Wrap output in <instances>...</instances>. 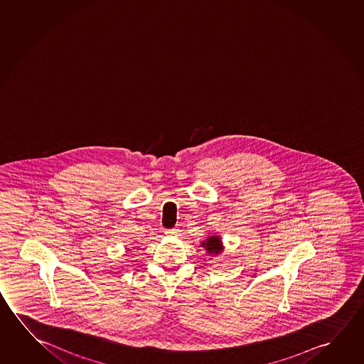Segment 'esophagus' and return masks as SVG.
<instances>
[{"instance_id": "esophagus-1", "label": "esophagus", "mask_w": 364, "mask_h": 364, "mask_svg": "<svg viewBox=\"0 0 364 364\" xmlns=\"http://www.w3.org/2000/svg\"><path fill=\"white\" fill-rule=\"evenodd\" d=\"M178 230H176V228H173V230H166V235H178V233H179V232H178Z\"/></svg>"}]
</instances>
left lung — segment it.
<instances>
[{"label": "left lung", "mask_w": 364, "mask_h": 364, "mask_svg": "<svg viewBox=\"0 0 364 364\" xmlns=\"http://www.w3.org/2000/svg\"><path fill=\"white\" fill-rule=\"evenodd\" d=\"M200 246H202L203 248L207 251L208 255L212 256V257L218 256L224 250L223 242H222L220 235H210V233L208 235L205 241H202Z\"/></svg>", "instance_id": "obj_1"}]
</instances>
